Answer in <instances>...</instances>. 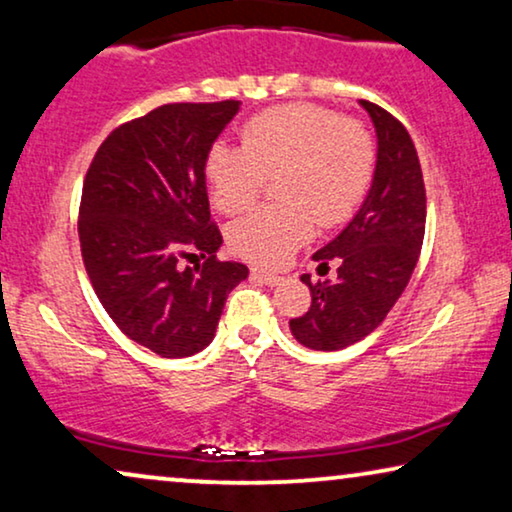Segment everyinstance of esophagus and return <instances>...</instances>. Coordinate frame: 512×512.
Masks as SVG:
<instances>
[{"instance_id": "obj_1", "label": "esophagus", "mask_w": 512, "mask_h": 512, "mask_svg": "<svg viewBox=\"0 0 512 512\" xmlns=\"http://www.w3.org/2000/svg\"><path fill=\"white\" fill-rule=\"evenodd\" d=\"M250 276H253V280H259V283L271 285V287L280 283V276H276V273H271V271H264V269H253L250 271Z\"/></svg>"}]
</instances>
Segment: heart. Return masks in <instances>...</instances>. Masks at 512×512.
Returning a JSON list of instances; mask_svg holds the SVG:
<instances>
[{
  "label": "heart",
  "mask_w": 512,
  "mask_h": 512,
  "mask_svg": "<svg viewBox=\"0 0 512 512\" xmlns=\"http://www.w3.org/2000/svg\"><path fill=\"white\" fill-rule=\"evenodd\" d=\"M243 146L215 143L206 155L211 199L225 215L248 211L278 178V199L229 229V246L250 262L276 266L320 225L355 213L376 169V143L357 122L313 104L266 109L241 129Z\"/></svg>",
  "instance_id": "obj_1"
}]
</instances>
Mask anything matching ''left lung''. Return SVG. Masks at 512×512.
<instances>
[{
    "mask_svg": "<svg viewBox=\"0 0 512 512\" xmlns=\"http://www.w3.org/2000/svg\"><path fill=\"white\" fill-rule=\"evenodd\" d=\"M359 106L376 127V171L355 218L313 255L325 269L336 262L338 278L301 276L313 301L290 329L311 350H343L369 336L406 290L422 250L427 197L413 139L385 109L364 99Z\"/></svg>",
    "mask_w": 512,
    "mask_h": 512,
    "instance_id": "8db88e82",
    "label": "left lung"
}]
</instances>
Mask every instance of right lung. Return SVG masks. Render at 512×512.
Instances as JSON below:
<instances>
[{"label": "right lung", "instance_id": "1", "mask_svg": "<svg viewBox=\"0 0 512 512\" xmlns=\"http://www.w3.org/2000/svg\"><path fill=\"white\" fill-rule=\"evenodd\" d=\"M241 102L164 104L106 136L83 183L78 239L99 301L155 355L178 359L213 341L227 294L248 266L220 262L206 155ZM207 257L194 270L181 256Z\"/></svg>", "mask_w": 512, "mask_h": 512}]
</instances>
